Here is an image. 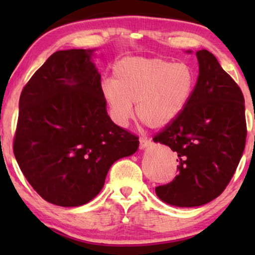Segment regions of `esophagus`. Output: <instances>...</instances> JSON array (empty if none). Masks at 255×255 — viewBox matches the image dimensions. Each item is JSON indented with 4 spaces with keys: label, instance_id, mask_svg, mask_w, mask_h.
Wrapping results in <instances>:
<instances>
[{
    "label": "esophagus",
    "instance_id": "obj_1",
    "mask_svg": "<svg viewBox=\"0 0 255 255\" xmlns=\"http://www.w3.org/2000/svg\"><path fill=\"white\" fill-rule=\"evenodd\" d=\"M148 145H151V140L147 138H140L139 139V147L140 148H145L147 147Z\"/></svg>",
    "mask_w": 255,
    "mask_h": 255
}]
</instances>
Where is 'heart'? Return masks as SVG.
<instances>
[{"label": "heart", "instance_id": "b5f03b06", "mask_svg": "<svg viewBox=\"0 0 255 255\" xmlns=\"http://www.w3.org/2000/svg\"><path fill=\"white\" fill-rule=\"evenodd\" d=\"M196 76L184 62L163 58H124L114 66V80L102 81L101 90L111 116L125 125L137 103L139 120L153 128L172 123L193 95Z\"/></svg>", "mask_w": 255, "mask_h": 255}]
</instances>
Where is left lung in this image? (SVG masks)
<instances>
[{"label": "left lung", "instance_id": "8db88e82", "mask_svg": "<svg viewBox=\"0 0 255 255\" xmlns=\"http://www.w3.org/2000/svg\"><path fill=\"white\" fill-rule=\"evenodd\" d=\"M197 82L184 110L153 140L177 154V175L155 188L175 207H200L218 197L243 156L247 127L245 100L235 80L207 50L196 52Z\"/></svg>", "mask_w": 255, "mask_h": 255}]
</instances>
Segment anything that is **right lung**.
<instances>
[{"label":"right lung","instance_id":"right-lung-1","mask_svg":"<svg viewBox=\"0 0 255 255\" xmlns=\"http://www.w3.org/2000/svg\"><path fill=\"white\" fill-rule=\"evenodd\" d=\"M92 52H55L19 97L13 154L31 187L60 207L92 201L111 165L139 146L137 135L108 116Z\"/></svg>","mask_w":255,"mask_h":255}]
</instances>
